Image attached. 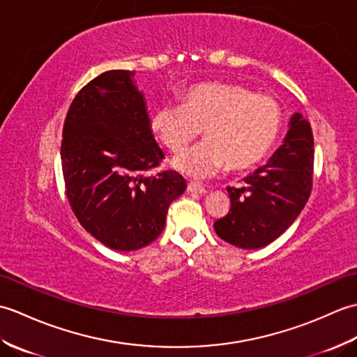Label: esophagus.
Segmentation results:
<instances>
[{
	"label": "esophagus",
	"mask_w": 357,
	"mask_h": 357,
	"mask_svg": "<svg viewBox=\"0 0 357 357\" xmlns=\"http://www.w3.org/2000/svg\"><path fill=\"white\" fill-rule=\"evenodd\" d=\"M187 190H188V192H192V193H199V195H202V193H206V192H207L206 188H204L202 185H199V184H195V183H188V184H187Z\"/></svg>",
	"instance_id": "34e87169"
}]
</instances>
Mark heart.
Listing matches in <instances>:
<instances>
[{
    "mask_svg": "<svg viewBox=\"0 0 357 357\" xmlns=\"http://www.w3.org/2000/svg\"><path fill=\"white\" fill-rule=\"evenodd\" d=\"M151 130L178 153L202 130L206 141L173 159L190 178H208L227 169H252L267 156L282 126L279 102L268 95L230 82H204L183 96V104H162L151 113Z\"/></svg>",
    "mask_w": 357,
    "mask_h": 357,
    "instance_id": "b5f03b06",
    "label": "heart"
}]
</instances>
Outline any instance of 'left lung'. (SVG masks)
<instances>
[{
	"label": "left lung",
	"mask_w": 357,
	"mask_h": 357,
	"mask_svg": "<svg viewBox=\"0 0 357 357\" xmlns=\"http://www.w3.org/2000/svg\"><path fill=\"white\" fill-rule=\"evenodd\" d=\"M314 142L301 113L290 119L284 144L270 161L244 181L229 187L230 210L213 224L216 234L239 248H261L279 238L307 204L313 187Z\"/></svg>",
	"instance_id": "1"
}]
</instances>
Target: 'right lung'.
<instances>
[{
	"label": "right lung",
	"instance_id": "obj_1",
	"mask_svg": "<svg viewBox=\"0 0 357 357\" xmlns=\"http://www.w3.org/2000/svg\"><path fill=\"white\" fill-rule=\"evenodd\" d=\"M132 77L128 70H109L82 87L67 112L61 142L66 195L75 216L118 252L153 242L170 204L187 187L174 170L144 174L164 153Z\"/></svg>",
	"mask_w": 357,
	"mask_h": 357
}]
</instances>
